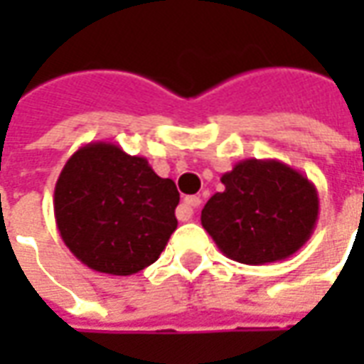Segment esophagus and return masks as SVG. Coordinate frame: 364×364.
<instances>
[{"instance_id":"esophagus-1","label":"esophagus","mask_w":364,"mask_h":364,"mask_svg":"<svg viewBox=\"0 0 364 364\" xmlns=\"http://www.w3.org/2000/svg\"><path fill=\"white\" fill-rule=\"evenodd\" d=\"M200 206V198L198 197H187L185 200H183V205L179 206V213H177V216H179V220L187 222L193 218V214H195V208H198Z\"/></svg>"}]
</instances>
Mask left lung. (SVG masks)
<instances>
[{
  "instance_id": "left-lung-1",
  "label": "left lung",
  "mask_w": 364,
  "mask_h": 364,
  "mask_svg": "<svg viewBox=\"0 0 364 364\" xmlns=\"http://www.w3.org/2000/svg\"><path fill=\"white\" fill-rule=\"evenodd\" d=\"M224 191L208 198L203 228L226 257L265 265L296 253L310 240L318 191L306 175L277 159H244L222 175Z\"/></svg>"
}]
</instances>
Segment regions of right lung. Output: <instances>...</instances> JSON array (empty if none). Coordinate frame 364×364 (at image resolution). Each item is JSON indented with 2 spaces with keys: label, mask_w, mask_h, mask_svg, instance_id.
Listing matches in <instances>:
<instances>
[{
  "label": "right lung",
  "mask_w": 364,
  "mask_h": 364,
  "mask_svg": "<svg viewBox=\"0 0 364 364\" xmlns=\"http://www.w3.org/2000/svg\"><path fill=\"white\" fill-rule=\"evenodd\" d=\"M179 193L140 156L112 142L82 146L54 189L56 226L83 265L107 274H134L166 250L177 228Z\"/></svg>",
  "instance_id": "right-lung-1"
}]
</instances>
